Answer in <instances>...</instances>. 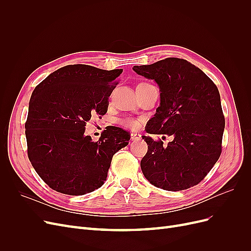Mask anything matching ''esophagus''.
I'll list each match as a JSON object with an SVG mask.
<instances>
[{"label":"esophagus","mask_w":251,"mask_h":251,"mask_svg":"<svg viewBox=\"0 0 251 251\" xmlns=\"http://www.w3.org/2000/svg\"><path fill=\"white\" fill-rule=\"evenodd\" d=\"M141 138V135L139 133H132L131 139L132 140H139Z\"/></svg>","instance_id":"esophagus-1"}]
</instances>
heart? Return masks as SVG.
Here are the masks:
<instances>
[{"label": "heart", "mask_w": 251, "mask_h": 251, "mask_svg": "<svg viewBox=\"0 0 251 251\" xmlns=\"http://www.w3.org/2000/svg\"><path fill=\"white\" fill-rule=\"evenodd\" d=\"M126 125L128 126V127H131V128H138L139 126H140V120H137V119H133V118H127V119H126Z\"/></svg>", "instance_id": "1"}]
</instances>
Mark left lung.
<instances>
[{"mask_svg": "<svg viewBox=\"0 0 251 251\" xmlns=\"http://www.w3.org/2000/svg\"><path fill=\"white\" fill-rule=\"evenodd\" d=\"M133 69L155 79L161 92L147 132L174 137L163 146L161 139L142 136L148 143L140 163L144 177L171 192L199 184L222 153L225 118L217 86L198 67L177 57Z\"/></svg>", "mask_w": 251, "mask_h": 251, "instance_id": "1", "label": "left lung"}]
</instances>
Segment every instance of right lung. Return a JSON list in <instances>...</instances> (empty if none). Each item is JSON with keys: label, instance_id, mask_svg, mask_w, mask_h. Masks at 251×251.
<instances>
[{"label": "right lung", "instance_id": "right-lung-1", "mask_svg": "<svg viewBox=\"0 0 251 251\" xmlns=\"http://www.w3.org/2000/svg\"><path fill=\"white\" fill-rule=\"evenodd\" d=\"M121 72L68 65L35 87L25 123L27 154L50 188L81 196L107 180L113 155L127 146L130 134L110 126L93 141L85 128L91 117L107 113Z\"/></svg>", "mask_w": 251, "mask_h": 251}]
</instances>
